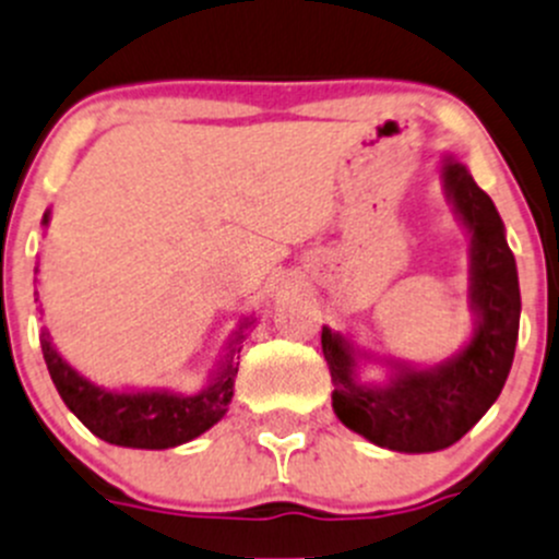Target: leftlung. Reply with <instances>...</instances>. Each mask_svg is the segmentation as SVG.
<instances>
[{
  "instance_id": "1",
  "label": "left lung",
  "mask_w": 559,
  "mask_h": 559,
  "mask_svg": "<svg viewBox=\"0 0 559 559\" xmlns=\"http://www.w3.org/2000/svg\"><path fill=\"white\" fill-rule=\"evenodd\" d=\"M442 186L469 235L467 344L437 366L388 360V382H360L368 355L346 335L322 328V352L333 377V409L341 424L368 442L399 453H435L462 440L502 393L519 338L516 259L495 202L475 186L467 166L442 158Z\"/></svg>"
}]
</instances>
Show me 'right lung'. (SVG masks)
I'll use <instances>...</instances> for the list:
<instances>
[{"instance_id":"1","label":"right lung","mask_w":559,"mask_h":559,"mask_svg":"<svg viewBox=\"0 0 559 559\" xmlns=\"http://www.w3.org/2000/svg\"><path fill=\"white\" fill-rule=\"evenodd\" d=\"M51 210L43 215V226H48ZM257 319H242L240 328L231 333L226 355L221 357L218 368L210 377V384L199 393H177L169 388H144V390H111L90 382L84 373L75 371L68 360L57 352L48 330H43L40 346L46 357L48 373L62 395L64 406L79 417L81 424L100 437L108 445L142 448V451H166L182 442L197 440L207 429H213L226 415L235 395L237 377V344L246 338V330Z\"/></svg>"}]
</instances>
